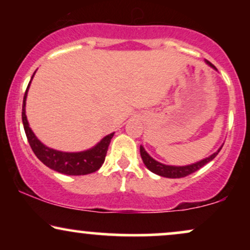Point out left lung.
Instances as JSON below:
<instances>
[{"label": "left lung", "instance_id": "obj_1", "mask_svg": "<svg viewBox=\"0 0 250 250\" xmlns=\"http://www.w3.org/2000/svg\"><path fill=\"white\" fill-rule=\"evenodd\" d=\"M206 63H207L209 67H211L213 69L217 70L216 68H215V65L211 64L210 62L207 61V60H206ZM221 148H222V146L217 149V151H215L214 154H211L210 156L206 157V159H203V160H200V161H197L195 163H191V165H187V166L163 165V163L154 160L153 157H151L150 155L146 151V149L143 148L142 146H140V153H141L143 163H145L146 167H147L149 170L151 171V173L160 175V176H163V177H168V179H180V177L188 176V175L195 173V171L199 170L200 168H202L203 166L207 165L208 162H210L211 160H214L215 157H216V155L219 154Z\"/></svg>", "mask_w": 250, "mask_h": 250}]
</instances>
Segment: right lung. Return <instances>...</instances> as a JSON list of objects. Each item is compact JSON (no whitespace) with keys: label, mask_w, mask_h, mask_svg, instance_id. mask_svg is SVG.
Wrapping results in <instances>:
<instances>
[{"label":"right lung","mask_w":250,"mask_h":250,"mask_svg":"<svg viewBox=\"0 0 250 250\" xmlns=\"http://www.w3.org/2000/svg\"><path fill=\"white\" fill-rule=\"evenodd\" d=\"M35 73H34V75H35ZM34 75L31 76V80H33ZM31 80L29 84H28L23 97L22 122H23L28 142H29L30 147L33 149L34 154L37 156V159L43 165H45L47 167L53 169V170L65 175H87L99 170L103 165V162H104L109 143H110V140L113 139L114 133L103 137L101 141L94 146L93 148L83 151H77V153H65V151H60L44 146L35 136L34 131L31 130L29 123H28L27 115H25V100H27L28 89H29Z\"/></svg>","instance_id":"obj_1"}]
</instances>
